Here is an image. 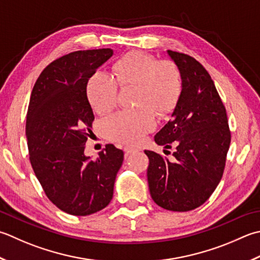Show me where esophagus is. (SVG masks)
Segmentation results:
<instances>
[{"instance_id": "34e87169", "label": "esophagus", "mask_w": 260, "mask_h": 260, "mask_svg": "<svg viewBox=\"0 0 260 260\" xmlns=\"http://www.w3.org/2000/svg\"><path fill=\"white\" fill-rule=\"evenodd\" d=\"M135 151H137V149H135V147H133V146H125V147H124V152H125V156H126V157L128 156L129 154L134 153Z\"/></svg>"}]
</instances>
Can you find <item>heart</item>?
Segmentation results:
<instances>
[{"label":"heart","instance_id":"obj_1","mask_svg":"<svg viewBox=\"0 0 260 260\" xmlns=\"http://www.w3.org/2000/svg\"><path fill=\"white\" fill-rule=\"evenodd\" d=\"M113 79L95 72L86 83V98L100 115L109 113L117 104L118 86H134L136 110L119 111L106 118L103 132L107 139L125 144H135L155 128V115L165 117L175 110L182 93V75L171 60H157L139 50L117 59Z\"/></svg>","mask_w":260,"mask_h":260}]
</instances>
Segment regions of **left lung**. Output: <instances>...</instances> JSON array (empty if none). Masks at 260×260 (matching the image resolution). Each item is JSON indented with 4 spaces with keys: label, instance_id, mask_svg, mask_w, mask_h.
Here are the masks:
<instances>
[{
    "label": "left lung",
    "instance_id": "8db88e82",
    "mask_svg": "<svg viewBox=\"0 0 260 260\" xmlns=\"http://www.w3.org/2000/svg\"><path fill=\"white\" fill-rule=\"evenodd\" d=\"M182 75V93L172 119L154 136L175 147L174 161L145 150L152 200L168 211L187 212L210 198L220 182L231 135L224 106L211 75L191 56L167 50ZM166 151V150H165Z\"/></svg>",
    "mask_w": 260,
    "mask_h": 260
}]
</instances>
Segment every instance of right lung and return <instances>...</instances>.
I'll return each mask as SVG.
<instances>
[{"label": "right lung", "instance_id": "add662e5", "mask_svg": "<svg viewBox=\"0 0 260 260\" xmlns=\"http://www.w3.org/2000/svg\"><path fill=\"white\" fill-rule=\"evenodd\" d=\"M114 54L79 50L46 68L30 95L25 136L30 164L46 196L59 210L85 216L109 204L124 152L107 144L92 160L84 154L94 116L86 83Z\"/></svg>", "mask_w": 260, "mask_h": 260}]
</instances>
